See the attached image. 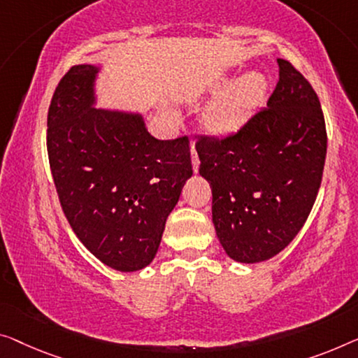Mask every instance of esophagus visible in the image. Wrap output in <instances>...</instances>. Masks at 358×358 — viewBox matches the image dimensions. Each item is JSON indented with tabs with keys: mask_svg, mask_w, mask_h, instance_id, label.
<instances>
[{
	"mask_svg": "<svg viewBox=\"0 0 358 358\" xmlns=\"http://www.w3.org/2000/svg\"><path fill=\"white\" fill-rule=\"evenodd\" d=\"M191 161H193L194 173H197V170H199V157H197V152H196L194 146H191Z\"/></svg>",
	"mask_w": 358,
	"mask_h": 358,
	"instance_id": "obj_1",
	"label": "esophagus"
}]
</instances>
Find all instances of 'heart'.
Instances as JSON below:
<instances>
[{
  "instance_id": "heart-1",
  "label": "heart",
  "mask_w": 358,
  "mask_h": 358,
  "mask_svg": "<svg viewBox=\"0 0 358 358\" xmlns=\"http://www.w3.org/2000/svg\"><path fill=\"white\" fill-rule=\"evenodd\" d=\"M218 94L207 108L202 124L210 135L230 136L252 119L268 93V80L262 72H248L238 80L222 78L212 85Z\"/></svg>"
}]
</instances>
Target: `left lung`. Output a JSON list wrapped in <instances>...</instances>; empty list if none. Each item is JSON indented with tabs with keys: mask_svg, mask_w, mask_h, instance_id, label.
<instances>
[{
	"mask_svg": "<svg viewBox=\"0 0 358 358\" xmlns=\"http://www.w3.org/2000/svg\"><path fill=\"white\" fill-rule=\"evenodd\" d=\"M266 108L234 135L196 141L199 173L212 189V222L233 260L264 262L306 223L322 185L327 127L320 99L291 62Z\"/></svg>",
	"mask_w": 358,
	"mask_h": 358,
	"instance_id": "1",
	"label": "left lung"
}]
</instances>
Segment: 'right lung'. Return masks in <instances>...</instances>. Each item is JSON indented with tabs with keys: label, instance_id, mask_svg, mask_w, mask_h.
<instances>
[{
	"label": "right lung",
	"instance_id": "1",
	"mask_svg": "<svg viewBox=\"0 0 358 358\" xmlns=\"http://www.w3.org/2000/svg\"><path fill=\"white\" fill-rule=\"evenodd\" d=\"M99 67L61 78L48 110V157L62 210L83 246L119 271L152 262L193 175L189 140H156L141 114L96 109Z\"/></svg>",
	"mask_w": 358,
	"mask_h": 358
}]
</instances>
